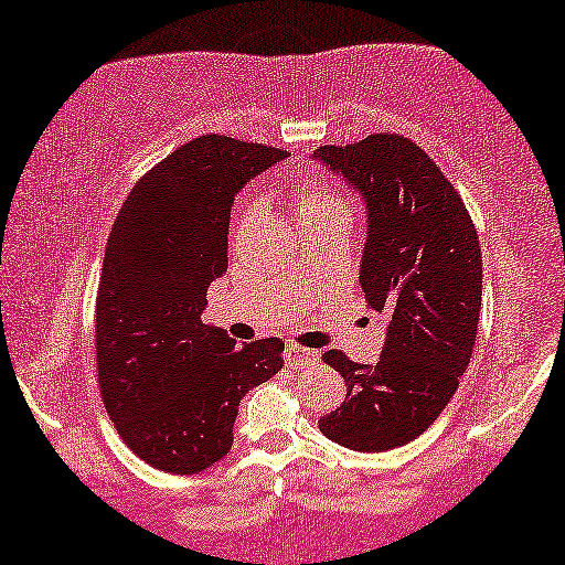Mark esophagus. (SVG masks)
Instances as JSON below:
<instances>
[{
  "instance_id": "34e87169",
  "label": "esophagus",
  "mask_w": 565,
  "mask_h": 565,
  "mask_svg": "<svg viewBox=\"0 0 565 565\" xmlns=\"http://www.w3.org/2000/svg\"><path fill=\"white\" fill-rule=\"evenodd\" d=\"M285 360H288V365H292V367H305V365L316 363L318 350H310V348L290 343L288 350H285Z\"/></svg>"
}]
</instances>
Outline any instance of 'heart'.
<instances>
[{
  "label": "heart",
  "mask_w": 565,
  "mask_h": 565,
  "mask_svg": "<svg viewBox=\"0 0 565 565\" xmlns=\"http://www.w3.org/2000/svg\"><path fill=\"white\" fill-rule=\"evenodd\" d=\"M295 212H298L300 225H305V222L340 215V212L348 215V205L332 184L322 180H305L295 188Z\"/></svg>",
  "instance_id": "heart-1"
}]
</instances>
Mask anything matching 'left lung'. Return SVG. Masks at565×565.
<instances>
[{
    "mask_svg": "<svg viewBox=\"0 0 565 565\" xmlns=\"http://www.w3.org/2000/svg\"><path fill=\"white\" fill-rule=\"evenodd\" d=\"M316 157L365 200L360 285L370 308L391 318L373 367L343 350L322 355L348 393L318 425L338 446L383 452L433 425L470 363L483 295L478 233L458 190L411 137L373 132L322 145Z\"/></svg>",
    "mask_w": 565,
    "mask_h": 565,
    "instance_id": "obj_1",
    "label": "left lung"
}]
</instances>
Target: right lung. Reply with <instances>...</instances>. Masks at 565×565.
<instances>
[{
    "label": "right lung",
    "mask_w": 565,
    "mask_h": 565,
    "mask_svg": "<svg viewBox=\"0 0 565 565\" xmlns=\"http://www.w3.org/2000/svg\"><path fill=\"white\" fill-rule=\"evenodd\" d=\"M285 154L195 137L135 182L109 230L95 305L102 403L125 446L164 473L225 458L243 395L282 367L280 338L239 348L200 316L227 273L235 192Z\"/></svg>",
    "instance_id": "obj_1"
}]
</instances>
